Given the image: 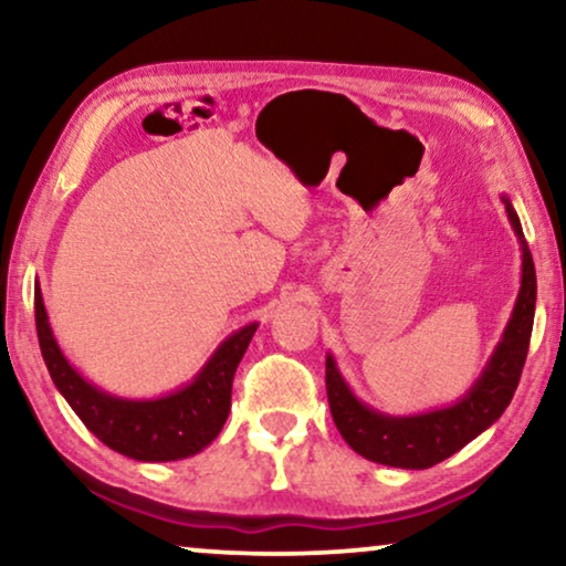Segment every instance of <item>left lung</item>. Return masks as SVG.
I'll return each instance as SVG.
<instances>
[{"mask_svg": "<svg viewBox=\"0 0 566 566\" xmlns=\"http://www.w3.org/2000/svg\"><path fill=\"white\" fill-rule=\"evenodd\" d=\"M510 227L521 244V289L500 343L469 391L453 405L420 415H386L355 397L339 374L335 355L327 353V399L339 436L363 459L394 469H430L461 451L505 412L521 381L536 314V268L513 203L502 196Z\"/></svg>", "mask_w": 566, "mask_h": 566, "instance_id": "8db88e82", "label": "left lung"}]
</instances>
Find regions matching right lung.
Wrapping results in <instances>:
<instances>
[{"instance_id": "obj_1", "label": "right lung", "mask_w": 566, "mask_h": 566, "mask_svg": "<svg viewBox=\"0 0 566 566\" xmlns=\"http://www.w3.org/2000/svg\"><path fill=\"white\" fill-rule=\"evenodd\" d=\"M260 324L250 322L216 347L203 368L180 389L151 399H128L87 381L53 337L41 285H35V329L49 374L61 397L97 440L134 461L190 459L219 436L231 409V381Z\"/></svg>"}]
</instances>
